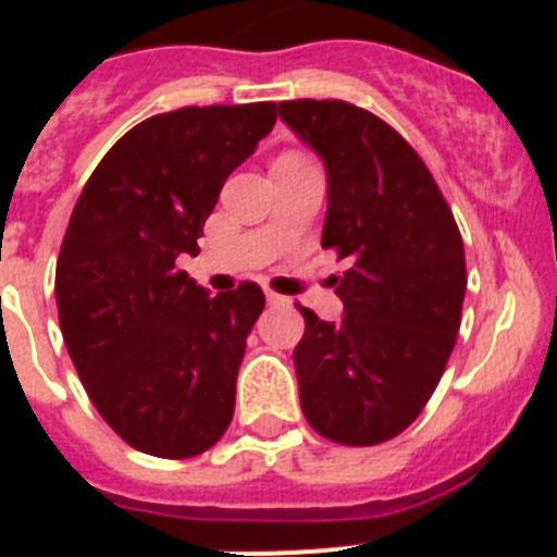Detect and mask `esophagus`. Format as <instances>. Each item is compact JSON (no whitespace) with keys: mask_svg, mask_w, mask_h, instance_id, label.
I'll return each instance as SVG.
<instances>
[{"mask_svg":"<svg viewBox=\"0 0 557 557\" xmlns=\"http://www.w3.org/2000/svg\"><path fill=\"white\" fill-rule=\"evenodd\" d=\"M264 298H268L270 307H284V304H289V298H284V295L273 293V289H264Z\"/></svg>","mask_w":557,"mask_h":557,"instance_id":"esophagus-1","label":"esophagus"}]
</instances>
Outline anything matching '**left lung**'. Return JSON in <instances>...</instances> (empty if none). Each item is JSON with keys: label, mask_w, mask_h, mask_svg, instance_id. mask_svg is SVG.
Returning <instances> with one entry per match:
<instances>
[{"label": "left lung", "mask_w": 557, "mask_h": 557, "mask_svg": "<svg viewBox=\"0 0 557 557\" xmlns=\"http://www.w3.org/2000/svg\"><path fill=\"white\" fill-rule=\"evenodd\" d=\"M326 164L323 248L351 268L334 278L343 321H307L295 346L301 410L343 446L391 441L421 416L460 329L466 253L449 203L387 122L343 100L278 102Z\"/></svg>", "instance_id": "1"}]
</instances>
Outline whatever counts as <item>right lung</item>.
Masks as SVG:
<instances>
[{"label":"right lung","instance_id":"add662e5","mask_svg":"<svg viewBox=\"0 0 557 557\" xmlns=\"http://www.w3.org/2000/svg\"><path fill=\"white\" fill-rule=\"evenodd\" d=\"M275 125V102L189 106L139 122L83 186L55 268L58 321L77 376L116 435L184 460L234 418L259 284L209 295L178 268L198 256L225 178Z\"/></svg>","mask_w":557,"mask_h":557}]
</instances>
